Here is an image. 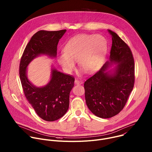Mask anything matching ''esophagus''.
<instances>
[{"instance_id": "34e87169", "label": "esophagus", "mask_w": 152, "mask_h": 152, "mask_svg": "<svg viewBox=\"0 0 152 152\" xmlns=\"http://www.w3.org/2000/svg\"><path fill=\"white\" fill-rule=\"evenodd\" d=\"M75 83L76 84V85H78V84H82L83 82H82V80H79L76 79L75 80Z\"/></svg>"}]
</instances>
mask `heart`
Returning <instances> with one entry per match:
<instances>
[{
  "label": "heart",
  "instance_id": "b5f03b06",
  "mask_svg": "<svg viewBox=\"0 0 152 152\" xmlns=\"http://www.w3.org/2000/svg\"><path fill=\"white\" fill-rule=\"evenodd\" d=\"M64 53L58 60L64 70L71 73L75 69V62L86 73L98 70L107 52V41L101 35L80 34L72 38L64 48Z\"/></svg>",
  "mask_w": 152,
  "mask_h": 152
}]
</instances>
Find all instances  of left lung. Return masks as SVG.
Returning <instances> with one entry per match:
<instances>
[{
    "instance_id": "left-lung-1",
    "label": "left lung",
    "mask_w": 152,
    "mask_h": 152,
    "mask_svg": "<svg viewBox=\"0 0 152 152\" xmlns=\"http://www.w3.org/2000/svg\"><path fill=\"white\" fill-rule=\"evenodd\" d=\"M110 56L101 69L84 83L86 103L95 115L109 118L124 107L135 82V65L132 52L114 32ZM114 64L116 66L111 70Z\"/></svg>"
}]
</instances>
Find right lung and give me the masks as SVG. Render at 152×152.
<instances>
[{"instance_id": "add662e5", "label": "right lung", "mask_w": 152, "mask_h": 152, "mask_svg": "<svg viewBox=\"0 0 152 152\" xmlns=\"http://www.w3.org/2000/svg\"><path fill=\"white\" fill-rule=\"evenodd\" d=\"M66 32V29L39 31L32 37L20 60L19 74L25 95L37 115L48 121H55L67 113L75 78L52 66L49 82L38 87L28 79L27 68L34 59L40 55L56 58L58 42Z\"/></svg>"}]
</instances>
